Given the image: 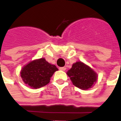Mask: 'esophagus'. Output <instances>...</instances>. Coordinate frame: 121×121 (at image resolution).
<instances>
[{
  "label": "esophagus",
  "instance_id": "obj_1",
  "mask_svg": "<svg viewBox=\"0 0 121 121\" xmlns=\"http://www.w3.org/2000/svg\"><path fill=\"white\" fill-rule=\"evenodd\" d=\"M60 70H61V71H65L66 70V68L65 67H60Z\"/></svg>",
  "mask_w": 121,
  "mask_h": 121
}]
</instances>
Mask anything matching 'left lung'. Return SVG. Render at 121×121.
Listing matches in <instances>:
<instances>
[{"label": "left lung", "instance_id": "8db88e82", "mask_svg": "<svg viewBox=\"0 0 121 121\" xmlns=\"http://www.w3.org/2000/svg\"><path fill=\"white\" fill-rule=\"evenodd\" d=\"M67 74L74 86L83 90L92 87L98 78L96 72L82 61L73 63L71 69L67 72Z\"/></svg>", "mask_w": 121, "mask_h": 121}]
</instances>
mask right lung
Wrapping results in <instances>:
<instances>
[{
	"label": "right lung",
	"mask_w": 121,
	"mask_h": 121,
	"mask_svg": "<svg viewBox=\"0 0 121 121\" xmlns=\"http://www.w3.org/2000/svg\"><path fill=\"white\" fill-rule=\"evenodd\" d=\"M58 69L45 58L31 61L21 69L20 74L25 84L34 89L40 88L50 82V78Z\"/></svg>",
	"instance_id": "obj_1"
}]
</instances>
